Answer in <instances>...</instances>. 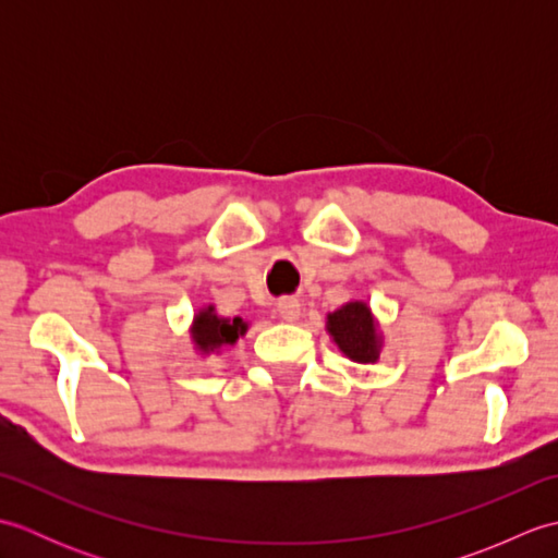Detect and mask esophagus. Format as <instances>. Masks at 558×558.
Returning a JSON list of instances; mask_svg holds the SVG:
<instances>
[{
    "mask_svg": "<svg viewBox=\"0 0 558 558\" xmlns=\"http://www.w3.org/2000/svg\"><path fill=\"white\" fill-rule=\"evenodd\" d=\"M278 312H280V316H282V318H286L288 324L300 322V316H302L300 300H294V298H282V300L278 302Z\"/></svg>",
    "mask_w": 558,
    "mask_h": 558,
    "instance_id": "obj_1",
    "label": "esophagus"
}]
</instances>
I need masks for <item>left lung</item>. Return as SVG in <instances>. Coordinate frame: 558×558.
I'll return each mask as SVG.
<instances>
[{
  "instance_id": "8db88e82",
  "label": "left lung",
  "mask_w": 558,
  "mask_h": 558,
  "mask_svg": "<svg viewBox=\"0 0 558 558\" xmlns=\"http://www.w3.org/2000/svg\"><path fill=\"white\" fill-rule=\"evenodd\" d=\"M330 340L348 360L357 364H376L384 350V333L369 302L350 300L340 310L326 314Z\"/></svg>"
}]
</instances>
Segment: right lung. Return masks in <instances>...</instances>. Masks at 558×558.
Returning a JSON list of instances; mask_svg holds the SVG:
<instances>
[{"instance_id": "right-lung-1", "label": "right lung", "mask_w": 558, "mask_h": 558, "mask_svg": "<svg viewBox=\"0 0 558 558\" xmlns=\"http://www.w3.org/2000/svg\"><path fill=\"white\" fill-rule=\"evenodd\" d=\"M248 330V322L242 316H220L213 304L198 306L192 326H189V338H192L194 352L201 360L210 354H220L225 348H232L236 340L244 338Z\"/></svg>"}]
</instances>
